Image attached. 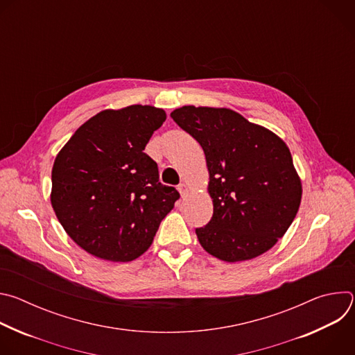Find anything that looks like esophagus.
Returning a JSON list of instances; mask_svg holds the SVG:
<instances>
[{"mask_svg": "<svg viewBox=\"0 0 355 355\" xmlns=\"http://www.w3.org/2000/svg\"><path fill=\"white\" fill-rule=\"evenodd\" d=\"M178 191H180V193H181V196H185L187 193H188V185L187 184H180L178 185Z\"/></svg>", "mask_w": 355, "mask_h": 355, "instance_id": "34e87169", "label": "esophagus"}]
</instances>
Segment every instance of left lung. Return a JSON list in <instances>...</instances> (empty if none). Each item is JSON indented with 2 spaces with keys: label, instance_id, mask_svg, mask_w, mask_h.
Returning a JSON list of instances; mask_svg holds the SVG:
<instances>
[{
  "label": "left lung",
  "instance_id": "obj_1",
  "mask_svg": "<svg viewBox=\"0 0 355 355\" xmlns=\"http://www.w3.org/2000/svg\"><path fill=\"white\" fill-rule=\"evenodd\" d=\"M171 118L207 159L214 215L195 229L200 245L227 263L261 256L285 234L300 205L302 185L289 148L232 110L188 105Z\"/></svg>",
  "mask_w": 355,
  "mask_h": 355
}]
</instances>
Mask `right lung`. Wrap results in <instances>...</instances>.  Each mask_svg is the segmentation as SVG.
Masks as SVG:
<instances>
[{
  "label": "right lung",
  "mask_w": 355,
  "mask_h": 355,
  "mask_svg": "<svg viewBox=\"0 0 355 355\" xmlns=\"http://www.w3.org/2000/svg\"><path fill=\"white\" fill-rule=\"evenodd\" d=\"M166 112L150 105L107 110L81 125L52 170V207L67 234L89 254L132 261L153 243L180 198L159 181L144 153Z\"/></svg>",
  "instance_id": "obj_1"
}]
</instances>
